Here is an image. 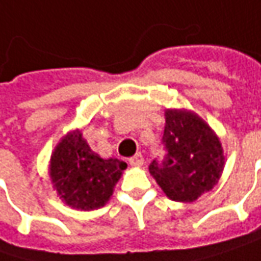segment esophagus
<instances>
[{
    "label": "esophagus",
    "mask_w": 261,
    "mask_h": 261,
    "mask_svg": "<svg viewBox=\"0 0 261 261\" xmlns=\"http://www.w3.org/2000/svg\"><path fill=\"white\" fill-rule=\"evenodd\" d=\"M143 155L142 153H136L134 156H131L130 160H128V162H130L131 165H142L143 164Z\"/></svg>",
    "instance_id": "34e87169"
}]
</instances>
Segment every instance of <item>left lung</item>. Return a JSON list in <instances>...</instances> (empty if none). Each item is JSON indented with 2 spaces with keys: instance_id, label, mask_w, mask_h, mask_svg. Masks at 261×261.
Wrapping results in <instances>:
<instances>
[{
  "instance_id": "left-lung-1",
  "label": "left lung",
  "mask_w": 261,
  "mask_h": 261,
  "mask_svg": "<svg viewBox=\"0 0 261 261\" xmlns=\"http://www.w3.org/2000/svg\"><path fill=\"white\" fill-rule=\"evenodd\" d=\"M164 156L149 171L165 195L178 202H193L211 191L222 176V145L207 124L188 111H167L162 136Z\"/></svg>"
}]
</instances>
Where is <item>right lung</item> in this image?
I'll return each mask as SVG.
<instances>
[{
	"label": "right lung",
	"mask_w": 261,
	"mask_h": 261,
	"mask_svg": "<svg viewBox=\"0 0 261 261\" xmlns=\"http://www.w3.org/2000/svg\"><path fill=\"white\" fill-rule=\"evenodd\" d=\"M125 167V162L116 158H100L83 134L73 131L56 147L50 174L54 188L68 205L88 211L105 205Z\"/></svg>",
	"instance_id": "add662e5"
}]
</instances>
